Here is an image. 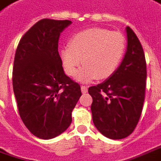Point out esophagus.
I'll return each instance as SVG.
<instances>
[{
    "label": "esophagus",
    "instance_id": "34e87169",
    "mask_svg": "<svg viewBox=\"0 0 161 161\" xmlns=\"http://www.w3.org/2000/svg\"><path fill=\"white\" fill-rule=\"evenodd\" d=\"M81 90H82V92L83 93H86L88 91V87L86 86H81Z\"/></svg>",
    "mask_w": 161,
    "mask_h": 161
}]
</instances>
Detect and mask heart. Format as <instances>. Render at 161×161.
I'll list each match as a JSON object with an SVG mask.
<instances>
[{
    "label": "heart",
    "mask_w": 161,
    "mask_h": 161,
    "mask_svg": "<svg viewBox=\"0 0 161 161\" xmlns=\"http://www.w3.org/2000/svg\"><path fill=\"white\" fill-rule=\"evenodd\" d=\"M126 50V39L119 32L92 27L75 34L69 46L60 51L64 69L68 75H75L82 63L77 79L89 82L95 78L107 79L118 70Z\"/></svg>",
    "instance_id": "b5f03b06"
}]
</instances>
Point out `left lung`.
<instances>
[{
    "label": "left lung",
    "instance_id": "8db88e82",
    "mask_svg": "<svg viewBox=\"0 0 161 161\" xmlns=\"http://www.w3.org/2000/svg\"><path fill=\"white\" fill-rule=\"evenodd\" d=\"M127 48L118 70L109 78L91 86L92 121L103 136L113 140L131 135L141 117L145 97L146 61L141 42L126 26Z\"/></svg>",
    "mask_w": 161,
    "mask_h": 161
}]
</instances>
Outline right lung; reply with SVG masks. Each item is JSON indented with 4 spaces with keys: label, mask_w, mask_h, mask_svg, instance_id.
Masks as SVG:
<instances>
[{
    "label": "right lung",
    "mask_w": 161,
    "mask_h": 161,
    "mask_svg": "<svg viewBox=\"0 0 161 161\" xmlns=\"http://www.w3.org/2000/svg\"><path fill=\"white\" fill-rule=\"evenodd\" d=\"M70 20L43 19L20 39L15 54L12 85L19 113L36 137L52 139L68 129L82 95L79 84L64 73L59 35Z\"/></svg>",
    "instance_id": "right-lung-1"
}]
</instances>
